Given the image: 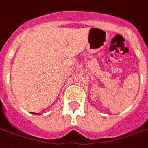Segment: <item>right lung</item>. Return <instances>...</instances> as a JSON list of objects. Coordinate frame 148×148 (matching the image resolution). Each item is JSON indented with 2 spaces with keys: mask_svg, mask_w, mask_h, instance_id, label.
<instances>
[{
  "mask_svg": "<svg viewBox=\"0 0 148 148\" xmlns=\"http://www.w3.org/2000/svg\"><path fill=\"white\" fill-rule=\"evenodd\" d=\"M34 114H36V113H34Z\"/></svg>",
  "mask_w": 148,
  "mask_h": 148,
  "instance_id": "1",
  "label": "right lung"
}]
</instances>
